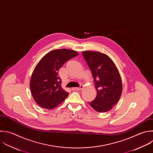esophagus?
I'll return each instance as SVG.
<instances>
[{"instance_id":"34e87169","label":"esophagus","mask_w":153,"mask_h":153,"mask_svg":"<svg viewBox=\"0 0 153 153\" xmlns=\"http://www.w3.org/2000/svg\"><path fill=\"white\" fill-rule=\"evenodd\" d=\"M82 88H83V85H81L79 87H76V88H75V90H82Z\"/></svg>"}]
</instances>
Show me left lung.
<instances>
[{"label": "left lung", "instance_id": "left-lung-1", "mask_svg": "<svg viewBox=\"0 0 153 153\" xmlns=\"http://www.w3.org/2000/svg\"><path fill=\"white\" fill-rule=\"evenodd\" d=\"M82 54L90 68L97 90V96L89 102L97 112L111 110L119 100L123 90L120 73L111 59L97 51H82Z\"/></svg>", "mask_w": 153, "mask_h": 153}]
</instances>
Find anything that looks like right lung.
<instances>
[{
    "label": "right lung",
    "mask_w": 153,
    "mask_h": 153,
    "mask_svg": "<svg viewBox=\"0 0 153 153\" xmlns=\"http://www.w3.org/2000/svg\"><path fill=\"white\" fill-rule=\"evenodd\" d=\"M78 55L68 49L51 51L45 55L36 66L30 82V87L35 102L45 109L57 106L68 96L62 88L59 70L69 59Z\"/></svg>",
    "instance_id": "1"
}]
</instances>
